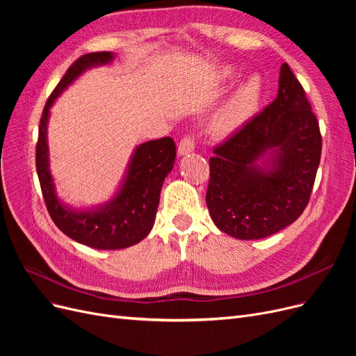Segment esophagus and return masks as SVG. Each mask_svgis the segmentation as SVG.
Masks as SVG:
<instances>
[{
  "instance_id": "obj_1",
  "label": "esophagus",
  "mask_w": 356,
  "mask_h": 356,
  "mask_svg": "<svg viewBox=\"0 0 356 356\" xmlns=\"http://www.w3.org/2000/svg\"><path fill=\"white\" fill-rule=\"evenodd\" d=\"M193 152H195V141H193V138L186 136L184 139H181L178 145V156H187Z\"/></svg>"
}]
</instances>
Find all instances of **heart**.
Segmentation results:
<instances>
[{
    "label": "heart",
    "mask_w": 356,
    "mask_h": 356,
    "mask_svg": "<svg viewBox=\"0 0 356 356\" xmlns=\"http://www.w3.org/2000/svg\"><path fill=\"white\" fill-rule=\"evenodd\" d=\"M241 70L227 63L217 71L221 84H233L241 77ZM264 84L260 75H251L239 83L222 101L209 120V131L217 136H232L250 123L261 106Z\"/></svg>",
    "instance_id": "b5f03b06"
}]
</instances>
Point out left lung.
Returning a JSON list of instances; mask_svg holds the SVG:
<instances>
[{"label":"left lung","mask_w":356,"mask_h":356,"mask_svg":"<svg viewBox=\"0 0 356 356\" xmlns=\"http://www.w3.org/2000/svg\"><path fill=\"white\" fill-rule=\"evenodd\" d=\"M321 149L319 124L306 93L282 63L276 99L213 149L207 193L213 224L241 241L288 227L309 202Z\"/></svg>","instance_id":"left-lung-1"}]
</instances>
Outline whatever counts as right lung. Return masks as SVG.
<instances>
[{"instance_id":"add662e5","label":"right lung","mask_w":356,"mask_h":356,"mask_svg":"<svg viewBox=\"0 0 356 356\" xmlns=\"http://www.w3.org/2000/svg\"><path fill=\"white\" fill-rule=\"evenodd\" d=\"M113 51L88 53L75 60L53 90L42 111L37 143V174L50 217L68 238L95 250H123L141 242L152 232L165 178L174 169L177 147L166 136L135 147L124 175L110 200L92 207H72L63 202L50 170L47 126L50 108L80 75L110 65Z\"/></svg>"}]
</instances>
